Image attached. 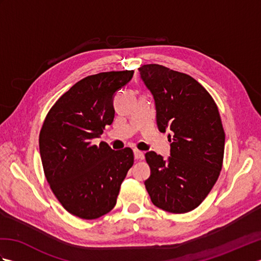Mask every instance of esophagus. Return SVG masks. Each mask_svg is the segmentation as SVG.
I'll return each instance as SVG.
<instances>
[{
	"label": "esophagus",
	"mask_w": 261,
	"mask_h": 261,
	"mask_svg": "<svg viewBox=\"0 0 261 261\" xmlns=\"http://www.w3.org/2000/svg\"><path fill=\"white\" fill-rule=\"evenodd\" d=\"M134 153H135V158H136L137 160H142L143 158H145V153H143V152L140 151V150H138V149H135Z\"/></svg>",
	"instance_id": "34e87169"
}]
</instances>
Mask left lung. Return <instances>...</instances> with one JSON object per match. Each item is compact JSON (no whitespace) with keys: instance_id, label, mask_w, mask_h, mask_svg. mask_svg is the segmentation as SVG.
Masks as SVG:
<instances>
[{"instance_id":"obj_1","label":"left lung","mask_w":261,"mask_h":261,"mask_svg":"<svg viewBox=\"0 0 261 261\" xmlns=\"http://www.w3.org/2000/svg\"><path fill=\"white\" fill-rule=\"evenodd\" d=\"M140 76L151 92L160 132L170 129V157L146 153L151 202L170 213L196 208L222 169L225 134L210 93L190 75L157 64L143 65Z\"/></svg>"}]
</instances>
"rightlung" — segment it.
Returning a JSON list of instances; mask_svg holds the SVG:
<instances>
[{
    "label": "right lung",
    "instance_id": "right-lung-1",
    "mask_svg": "<svg viewBox=\"0 0 261 261\" xmlns=\"http://www.w3.org/2000/svg\"><path fill=\"white\" fill-rule=\"evenodd\" d=\"M134 70L105 71L77 82L58 98L43 121L39 149L43 171L64 208L84 220L109 213L134 165L130 148L94 145L114 119L113 96Z\"/></svg>",
    "mask_w": 261,
    "mask_h": 261
}]
</instances>
